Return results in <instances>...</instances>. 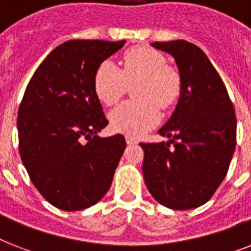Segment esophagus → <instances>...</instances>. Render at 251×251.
Instances as JSON below:
<instances>
[{
	"instance_id": "esophagus-1",
	"label": "esophagus",
	"mask_w": 251,
	"mask_h": 251,
	"mask_svg": "<svg viewBox=\"0 0 251 251\" xmlns=\"http://www.w3.org/2000/svg\"><path fill=\"white\" fill-rule=\"evenodd\" d=\"M125 139H126V143H127L129 146L137 145V143H138V139H135V138H133V137H129V135H127Z\"/></svg>"
}]
</instances>
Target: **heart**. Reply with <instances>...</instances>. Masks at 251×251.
<instances>
[{"label": "heart", "instance_id": "1", "mask_svg": "<svg viewBox=\"0 0 251 251\" xmlns=\"http://www.w3.org/2000/svg\"><path fill=\"white\" fill-rule=\"evenodd\" d=\"M134 88L137 101H126L109 113L110 127L116 133L138 138L160 121V109H168L181 95V76L167 65L160 52L149 47L129 49L122 57V68L113 61H102L94 75V90L105 105H113L125 95L127 84Z\"/></svg>", "mask_w": 251, "mask_h": 251}]
</instances>
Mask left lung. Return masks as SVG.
<instances>
[{"label":"left lung","instance_id":"left-lung-1","mask_svg":"<svg viewBox=\"0 0 251 251\" xmlns=\"http://www.w3.org/2000/svg\"><path fill=\"white\" fill-rule=\"evenodd\" d=\"M151 45L172 54L182 86L175 112L159 130L169 142L141 143L143 177L160 204L190 210L208 202L226 176L236 149L234 108L202 49L185 40Z\"/></svg>","mask_w":251,"mask_h":251}]
</instances>
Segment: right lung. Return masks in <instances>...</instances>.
<instances>
[{"mask_svg": "<svg viewBox=\"0 0 251 251\" xmlns=\"http://www.w3.org/2000/svg\"><path fill=\"white\" fill-rule=\"evenodd\" d=\"M124 44L66 41L49 53L25 88L18 110L19 153L35 187L60 210L98 203L125 151L121 134L98 137L108 120L94 90L98 66Z\"/></svg>", "mask_w": 251, "mask_h": 251, "instance_id": "1", "label": "right lung"}]
</instances>
